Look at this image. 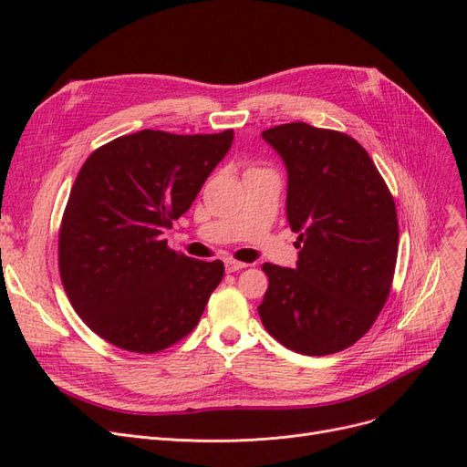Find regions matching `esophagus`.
I'll list each match as a JSON object with an SVG mask.
<instances>
[{
    "instance_id": "esophagus-1",
    "label": "esophagus",
    "mask_w": 467,
    "mask_h": 467,
    "mask_svg": "<svg viewBox=\"0 0 467 467\" xmlns=\"http://www.w3.org/2000/svg\"><path fill=\"white\" fill-rule=\"evenodd\" d=\"M247 265L242 263V261H234V259H228L225 261V273H235V271H242V268H245Z\"/></svg>"
}]
</instances>
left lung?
<instances>
[{"label":"left lung","instance_id":"1","mask_svg":"<svg viewBox=\"0 0 467 467\" xmlns=\"http://www.w3.org/2000/svg\"><path fill=\"white\" fill-rule=\"evenodd\" d=\"M263 140L288 171L286 218L298 263H265L259 316L278 343L307 357L345 350L372 327L398 261V212L374 161L355 138L306 122Z\"/></svg>","mask_w":467,"mask_h":467}]
</instances>
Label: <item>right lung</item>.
Instances as JSON below:
<instances>
[{
  "label": "right lung",
  "instance_id": "right-lung-1",
  "mask_svg": "<svg viewBox=\"0 0 467 467\" xmlns=\"http://www.w3.org/2000/svg\"><path fill=\"white\" fill-rule=\"evenodd\" d=\"M232 142L234 130H140L95 150L79 169L60 225V276L78 316L107 343L151 355L196 327L223 263L171 251L165 232Z\"/></svg>",
  "mask_w": 467,
  "mask_h": 467
}]
</instances>
